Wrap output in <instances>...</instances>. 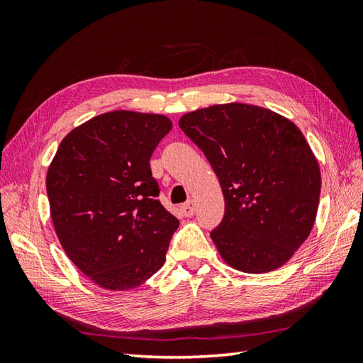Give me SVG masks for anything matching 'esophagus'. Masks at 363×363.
I'll return each mask as SVG.
<instances>
[{
    "mask_svg": "<svg viewBox=\"0 0 363 363\" xmlns=\"http://www.w3.org/2000/svg\"><path fill=\"white\" fill-rule=\"evenodd\" d=\"M181 211H182L184 215H186V217H194V215H195V203L187 201L186 204L181 206Z\"/></svg>",
    "mask_w": 363,
    "mask_h": 363,
    "instance_id": "esophagus-1",
    "label": "esophagus"
}]
</instances>
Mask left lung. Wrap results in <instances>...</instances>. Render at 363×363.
I'll list each match as a JSON object with an SVG mask.
<instances>
[{"label": "left lung", "mask_w": 363, "mask_h": 363, "mask_svg": "<svg viewBox=\"0 0 363 363\" xmlns=\"http://www.w3.org/2000/svg\"><path fill=\"white\" fill-rule=\"evenodd\" d=\"M179 128L209 160L225 196L211 237L245 273L282 267L309 237L321 174L303 133L264 107L230 103L189 112Z\"/></svg>", "instance_id": "1"}]
</instances>
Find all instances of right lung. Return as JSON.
<instances>
[{"label": "right lung", "mask_w": 363, "mask_h": 363, "mask_svg": "<svg viewBox=\"0 0 363 363\" xmlns=\"http://www.w3.org/2000/svg\"><path fill=\"white\" fill-rule=\"evenodd\" d=\"M169 129L165 115H98L67 134L48 168L59 242L99 287L134 289L164 265L179 220L157 199L150 159Z\"/></svg>", "instance_id": "add662e5"}]
</instances>
